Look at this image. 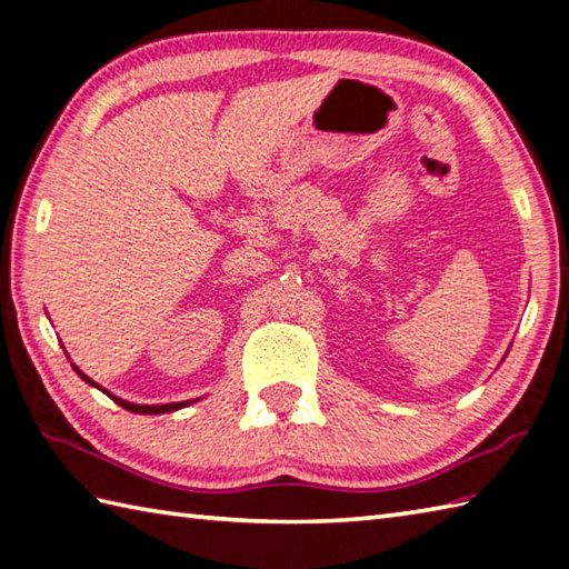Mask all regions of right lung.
<instances>
[{
    "mask_svg": "<svg viewBox=\"0 0 569 569\" xmlns=\"http://www.w3.org/2000/svg\"><path fill=\"white\" fill-rule=\"evenodd\" d=\"M72 369L78 371V377L84 381V383H90V386H94V389H100L102 393H107L112 398L114 403H119L122 408H127V410H131V413H143V416H159V413H171V410H180V408H186V406H190V403H196V398H192V401H180V403H159V406H143V403H131V401H124V398H119V396H114V393H110L107 389H102V386L98 383V381H92L88 373H84L80 367H76L72 365Z\"/></svg>",
    "mask_w": 569,
    "mask_h": 569,
    "instance_id": "right-lung-1",
    "label": "right lung"
}]
</instances>
